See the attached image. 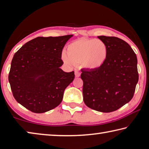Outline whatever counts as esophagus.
Here are the masks:
<instances>
[{
    "label": "esophagus",
    "mask_w": 149,
    "mask_h": 149,
    "mask_svg": "<svg viewBox=\"0 0 149 149\" xmlns=\"http://www.w3.org/2000/svg\"><path fill=\"white\" fill-rule=\"evenodd\" d=\"M74 74H75V77H79L80 76V72L79 71V70H75Z\"/></svg>",
    "instance_id": "1"
}]
</instances>
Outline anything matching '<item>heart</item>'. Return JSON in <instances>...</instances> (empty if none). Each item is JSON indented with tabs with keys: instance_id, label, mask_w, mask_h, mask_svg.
<instances>
[{
	"instance_id": "b5f03b06",
	"label": "heart",
	"mask_w": 149,
	"mask_h": 149,
	"mask_svg": "<svg viewBox=\"0 0 149 149\" xmlns=\"http://www.w3.org/2000/svg\"><path fill=\"white\" fill-rule=\"evenodd\" d=\"M108 49L106 44L99 39L80 38L69 44L67 55L62 58L67 64L82 63L90 69H97L105 63Z\"/></svg>"
}]
</instances>
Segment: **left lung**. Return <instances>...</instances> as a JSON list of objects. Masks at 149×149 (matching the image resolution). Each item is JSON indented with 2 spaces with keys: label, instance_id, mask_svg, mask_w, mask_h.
<instances>
[{
  "label": "left lung",
  "instance_id": "left-lung-1",
  "mask_svg": "<svg viewBox=\"0 0 149 149\" xmlns=\"http://www.w3.org/2000/svg\"><path fill=\"white\" fill-rule=\"evenodd\" d=\"M106 44L107 57L97 69L82 70L84 102L88 107L110 113L134 97L139 80L136 54L126 42L115 36H99Z\"/></svg>",
  "mask_w": 149,
  "mask_h": 149
}]
</instances>
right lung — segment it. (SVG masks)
<instances>
[{
	"instance_id": "right-lung-1",
	"label": "right lung",
	"mask_w": 149,
	"mask_h": 149,
	"mask_svg": "<svg viewBox=\"0 0 149 149\" xmlns=\"http://www.w3.org/2000/svg\"><path fill=\"white\" fill-rule=\"evenodd\" d=\"M72 35L38 36L14 54L8 80L15 100L28 110L43 113L58 106L64 90L74 79V71L60 69L63 48Z\"/></svg>"
}]
</instances>
